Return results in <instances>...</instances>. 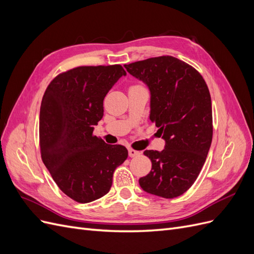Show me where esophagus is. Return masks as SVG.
Segmentation results:
<instances>
[{
    "label": "esophagus",
    "mask_w": 254,
    "mask_h": 254,
    "mask_svg": "<svg viewBox=\"0 0 254 254\" xmlns=\"http://www.w3.org/2000/svg\"><path fill=\"white\" fill-rule=\"evenodd\" d=\"M128 152H129V157H131V158L141 155V151H139V150H135V149H132V148H129Z\"/></svg>",
    "instance_id": "esophagus-1"
}]
</instances>
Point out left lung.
Segmentation results:
<instances>
[{"mask_svg":"<svg viewBox=\"0 0 254 254\" xmlns=\"http://www.w3.org/2000/svg\"><path fill=\"white\" fill-rule=\"evenodd\" d=\"M150 90L149 119L162 133L165 148L145 150L150 173L141 188L163 198L182 195L193 186L205 162L213 136L209 88L195 67L173 56L124 64Z\"/></svg>","mask_w":254,"mask_h":254,"instance_id":"left-lung-1","label":"left lung"}]
</instances>
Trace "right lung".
Wrapping results in <instances>:
<instances>
[{
  "mask_svg": "<svg viewBox=\"0 0 254 254\" xmlns=\"http://www.w3.org/2000/svg\"><path fill=\"white\" fill-rule=\"evenodd\" d=\"M126 71L121 64L81 65L58 74L44 92L39 145L44 165L64 193L79 203L105 196L128 150L93 134L104 98Z\"/></svg>",
  "mask_w": 254,
  "mask_h": 254,
  "instance_id": "obj_1",
  "label": "right lung"
}]
</instances>
